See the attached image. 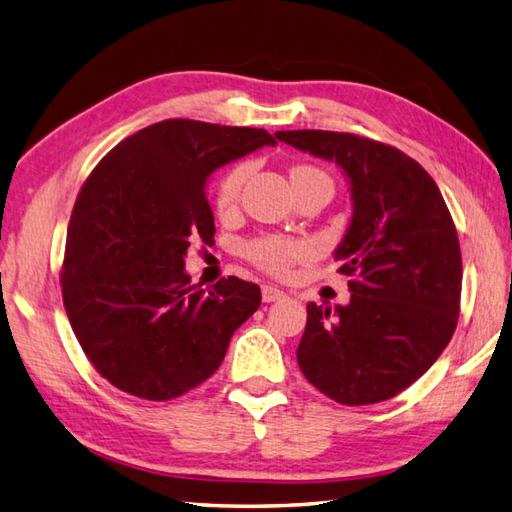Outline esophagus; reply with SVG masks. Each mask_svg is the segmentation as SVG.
Here are the masks:
<instances>
[{
  "instance_id": "34e87169",
  "label": "esophagus",
  "mask_w": 512,
  "mask_h": 512,
  "mask_svg": "<svg viewBox=\"0 0 512 512\" xmlns=\"http://www.w3.org/2000/svg\"><path fill=\"white\" fill-rule=\"evenodd\" d=\"M284 297H286V292L279 290L277 286H264L262 288V299L266 303H273V301H279V299H284Z\"/></svg>"
}]
</instances>
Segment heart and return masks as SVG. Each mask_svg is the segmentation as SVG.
Instances as JSON below:
<instances>
[{
  "label": "heart",
  "mask_w": 512,
  "mask_h": 512,
  "mask_svg": "<svg viewBox=\"0 0 512 512\" xmlns=\"http://www.w3.org/2000/svg\"><path fill=\"white\" fill-rule=\"evenodd\" d=\"M292 171H314V169L297 167ZM246 180H248L246 165H239L226 173L220 182V187H217V193H215L217 211L228 213L235 209L239 202V193H242ZM248 255L257 266L268 270V273L284 275V273H288V268L292 264L308 255V246L301 242H290V239H281V237H262L248 246Z\"/></svg>",
  "instance_id": "heart-1"
}]
</instances>
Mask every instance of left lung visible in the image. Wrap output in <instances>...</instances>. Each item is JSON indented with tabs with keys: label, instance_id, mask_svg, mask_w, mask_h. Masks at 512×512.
<instances>
[{
	"label": "left lung",
	"instance_id": "obj_1",
	"mask_svg": "<svg viewBox=\"0 0 512 512\" xmlns=\"http://www.w3.org/2000/svg\"><path fill=\"white\" fill-rule=\"evenodd\" d=\"M281 143L339 165L352 220L334 248L350 303H308L303 376L341 405L400 394L438 361L458 325L462 255L438 184L416 160L354 134L297 129Z\"/></svg>",
	"mask_w": 512,
	"mask_h": 512
}]
</instances>
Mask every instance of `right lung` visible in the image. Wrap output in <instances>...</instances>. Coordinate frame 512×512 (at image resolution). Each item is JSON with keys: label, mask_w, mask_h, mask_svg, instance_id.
Masks as SVG:
<instances>
[{"label": "right lung", "mask_w": 512, "mask_h": 512, "mask_svg": "<svg viewBox=\"0 0 512 512\" xmlns=\"http://www.w3.org/2000/svg\"><path fill=\"white\" fill-rule=\"evenodd\" d=\"M277 140L266 129L171 118L107 154L76 198L63 262V306L103 378L145 400H171L222 365L262 290L228 277L191 286L184 257L215 235L209 176Z\"/></svg>", "instance_id": "right-lung-1"}]
</instances>
